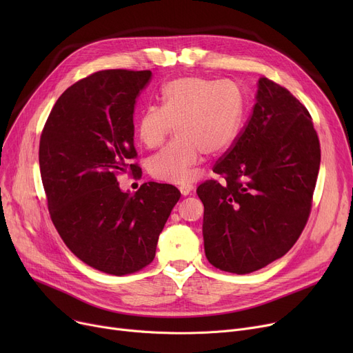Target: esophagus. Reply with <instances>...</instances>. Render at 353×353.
Wrapping results in <instances>:
<instances>
[{"label": "esophagus", "instance_id": "34e87169", "mask_svg": "<svg viewBox=\"0 0 353 353\" xmlns=\"http://www.w3.org/2000/svg\"><path fill=\"white\" fill-rule=\"evenodd\" d=\"M179 190L183 196H188V194L192 193L193 186H192V184H181V186H179Z\"/></svg>", "mask_w": 353, "mask_h": 353}]
</instances>
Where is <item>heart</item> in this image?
I'll return each instance as SVG.
<instances>
[{"instance_id":"b5f03b06","label":"heart","mask_w":353,"mask_h":353,"mask_svg":"<svg viewBox=\"0 0 353 353\" xmlns=\"http://www.w3.org/2000/svg\"><path fill=\"white\" fill-rule=\"evenodd\" d=\"M245 96L233 81L183 77L161 88V105H147L139 119V137L157 147L177 130V137L148 160V172L163 181L193 179L201 153L220 154L234 144L243 124Z\"/></svg>"}]
</instances>
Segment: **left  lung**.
Returning a JSON list of instances; mask_svg holds the SVG:
<instances>
[{"label": "left lung", "instance_id": "obj_1", "mask_svg": "<svg viewBox=\"0 0 353 353\" xmlns=\"http://www.w3.org/2000/svg\"><path fill=\"white\" fill-rule=\"evenodd\" d=\"M319 165L321 144L307 108L262 77L246 125L213 167L223 181L197 188L208 261L246 274L286 254L307 223Z\"/></svg>", "mask_w": 353, "mask_h": 353}]
</instances>
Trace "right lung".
<instances>
[{"label": "right lung", "mask_w": 353, "mask_h": 353, "mask_svg": "<svg viewBox=\"0 0 353 353\" xmlns=\"http://www.w3.org/2000/svg\"><path fill=\"white\" fill-rule=\"evenodd\" d=\"M150 70H103L68 87L44 124L40 172L52 223L85 265L123 276L153 262L180 192L148 181L133 193L117 177L139 176L134 104Z\"/></svg>", "instance_id": "add662e5"}]
</instances>
